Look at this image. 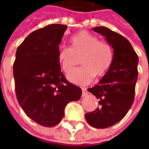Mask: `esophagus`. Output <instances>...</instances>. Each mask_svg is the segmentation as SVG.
<instances>
[{
    "instance_id": "obj_1",
    "label": "esophagus",
    "mask_w": 149,
    "mask_h": 149,
    "mask_svg": "<svg viewBox=\"0 0 149 149\" xmlns=\"http://www.w3.org/2000/svg\"><path fill=\"white\" fill-rule=\"evenodd\" d=\"M81 89H82V96H83V97L86 96L88 94L87 88H82Z\"/></svg>"
}]
</instances>
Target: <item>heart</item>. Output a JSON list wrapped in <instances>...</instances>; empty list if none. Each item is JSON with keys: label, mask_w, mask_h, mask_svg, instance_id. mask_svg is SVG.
Returning a JSON list of instances; mask_svg holds the SVG:
<instances>
[{"label": "heart", "mask_w": 149, "mask_h": 149, "mask_svg": "<svg viewBox=\"0 0 149 149\" xmlns=\"http://www.w3.org/2000/svg\"><path fill=\"white\" fill-rule=\"evenodd\" d=\"M71 48L62 45L57 51V61L66 74L73 71L81 59V68L68 77L72 83L89 84L97 76L101 78L109 72L113 62V50L106 41L86 31H81L70 39Z\"/></svg>", "instance_id": "heart-1"}]
</instances>
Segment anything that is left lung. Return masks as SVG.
Masks as SVG:
<instances>
[{
    "instance_id": "obj_1",
    "label": "left lung",
    "mask_w": 149,
    "mask_h": 149,
    "mask_svg": "<svg viewBox=\"0 0 149 149\" xmlns=\"http://www.w3.org/2000/svg\"><path fill=\"white\" fill-rule=\"evenodd\" d=\"M113 49V62L109 72L99 84L88 91L99 100L100 106L85 114L87 122L94 128H105L121 120L134 101L137 81L138 56L125 37L106 27H95Z\"/></svg>"
}]
</instances>
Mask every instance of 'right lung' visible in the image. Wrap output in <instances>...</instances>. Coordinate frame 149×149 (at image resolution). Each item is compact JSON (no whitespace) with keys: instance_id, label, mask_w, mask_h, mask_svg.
<instances>
[{"instance_id":"add662e5","label":"right lung","mask_w":149,"mask_h":149,"mask_svg":"<svg viewBox=\"0 0 149 149\" xmlns=\"http://www.w3.org/2000/svg\"><path fill=\"white\" fill-rule=\"evenodd\" d=\"M67 26L49 24L31 33L18 46L13 64L18 103L37 124L52 127L65 115L70 101L81 97V88L61 71L57 51Z\"/></svg>"}]
</instances>
